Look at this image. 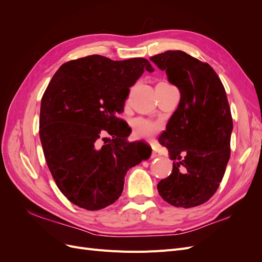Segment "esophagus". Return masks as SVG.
<instances>
[{
	"label": "esophagus",
	"instance_id": "34e87169",
	"mask_svg": "<svg viewBox=\"0 0 262 262\" xmlns=\"http://www.w3.org/2000/svg\"><path fill=\"white\" fill-rule=\"evenodd\" d=\"M153 147V152H152V157H157V156H160L161 154H160V152H158V150L156 149V147H154V146H152Z\"/></svg>",
	"mask_w": 262,
	"mask_h": 262
}]
</instances>
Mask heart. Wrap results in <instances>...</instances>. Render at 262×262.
<instances>
[{"mask_svg":"<svg viewBox=\"0 0 262 262\" xmlns=\"http://www.w3.org/2000/svg\"><path fill=\"white\" fill-rule=\"evenodd\" d=\"M133 136L137 139H149L154 137L160 130V125L156 122L145 118H134L131 121Z\"/></svg>","mask_w":262,"mask_h":262,"instance_id":"obj_1","label":"heart"}]
</instances>
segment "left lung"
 Here are the masks:
<instances>
[{
    "label": "left lung",
    "mask_w": 262,
    "mask_h": 262,
    "mask_svg": "<svg viewBox=\"0 0 262 262\" xmlns=\"http://www.w3.org/2000/svg\"><path fill=\"white\" fill-rule=\"evenodd\" d=\"M178 87L180 101L158 139L173 161L158 193L177 208H193L215 193L231 156L233 119L220 77L208 63L180 50L149 58Z\"/></svg>",
    "instance_id": "1"
}]
</instances>
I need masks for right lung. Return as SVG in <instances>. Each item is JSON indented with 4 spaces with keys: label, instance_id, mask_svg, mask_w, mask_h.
<instances>
[{
    "label": "right lung",
    "instance_id": "1",
    "mask_svg": "<svg viewBox=\"0 0 262 262\" xmlns=\"http://www.w3.org/2000/svg\"><path fill=\"white\" fill-rule=\"evenodd\" d=\"M144 71H154L144 58L93 54L62 64L47 87L39 119L45 158L60 191L77 207L96 211L116 202L126 171L148 158V147L128 142L130 128L116 116Z\"/></svg>",
    "mask_w": 262,
    "mask_h": 262
}]
</instances>
